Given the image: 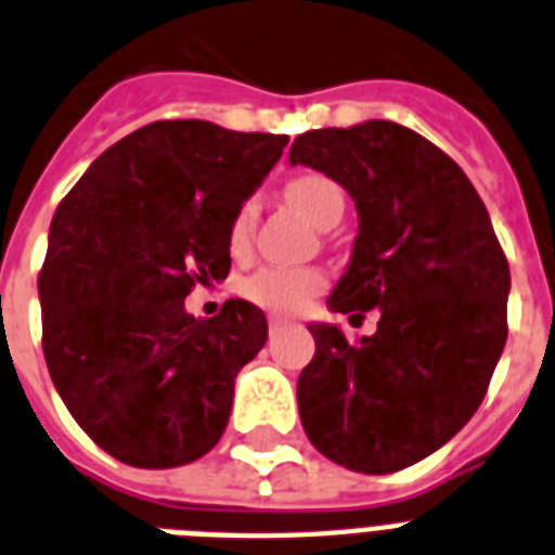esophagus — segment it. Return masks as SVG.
Wrapping results in <instances>:
<instances>
[{"instance_id":"1","label":"esophagus","mask_w":555,"mask_h":555,"mask_svg":"<svg viewBox=\"0 0 555 555\" xmlns=\"http://www.w3.org/2000/svg\"><path fill=\"white\" fill-rule=\"evenodd\" d=\"M268 327H270V333H279V331H285V327H287V319H282V317H270Z\"/></svg>"}]
</instances>
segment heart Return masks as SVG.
<instances>
[{
  "label": "heart",
  "instance_id": "obj_1",
  "mask_svg": "<svg viewBox=\"0 0 555 555\" xmlns=\"http://www.w3.org/2000/svg\"><path fill=\"white\" fill-rule=\"evenodd\" d=\"M287 199L293 207L305 214L313 224L327 228L333 219H341L345 214V193L333 179L322 173H301L287 184ZM256 224V202L247 199L238 205L231 219V247L245 250L250 245ZM324 285V276L310 268H262L254 276L245 279L242 293L247 299L273 313H296L308 305Z\"/></svg>",
  "mask_w": 555,
  "mask_h": 555
}]
</instances>
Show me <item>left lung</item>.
<instances>
[{
  "label": "left lung",
  "mask_w": 555,
  "mask_h": 555,
  "mask_svg": "<svg viewBox=\"0 0 555 555\" xmlns=\"http://www.w3.org/2000/svg\"><path fill=\"white\" fill-rule=\"evenodd\" d=\"M339 182L359 214L333 313L379 310L373 336L310 322L301 427L319 453L356 473H396L448 444L488 393L507 341L511 268L488 207L434 142L396 121L308 130L291 147Z\"/></svg>",
  "instance_id": "8db88e82"
}]
</instances>
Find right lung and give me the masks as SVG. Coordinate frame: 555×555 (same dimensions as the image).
I'll list each match as a JSON object with an SVG mask.
<instances>
[{"label": "right lung", "instance_id": "add662e5", "mask_svg": "<svg viewBox=\"0 0 555 555\" xmlns=\"http://www.w3.org/2000/svg\"><path fill=\"white\" fill-rule=\"evenodd\" d=\"M285 145L202 119L153 121L107 147L56 207L39 273L44 362L70 416L125 465H188L222 439L268 319L245 299L193 319L184 296L228 276L233 214Z\"/></svg>", "mask_w": 555, "mask_h": 555}]
</instances>
